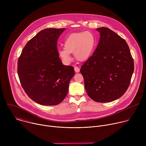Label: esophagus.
Instances as JSON below:
<instances>
[{
	"instance_id": "obj_1",
	"label": "esophagus",
	"mask_w": 146,
	"mask_h": 146,
	"mask_svg": "<svg viewBox=\"0 0 146 146\" xmlns=\"http://www.w3.org/2000/svg\"><path fill=\"white\" fill-rule=\"evenodd\" d=\"M74 69V71H75L76 73H78V72H80V68H78V67H77V66H75Z\"/></svg>"
}]
</instances>
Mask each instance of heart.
Masks as SVG:
<instances>
[{
  "label": "heart",
  "instance_id": "b5f03b06",
  "mask_svg": "<svg viewBox=\"0 0 146 146\" xmlns=\"http://www.w3.org/2000/svg\"><path fill=\"white\" fill-rule=\"evenodd\" d=\"M96 38L91 32L86 31L70 35L64 41V49L58 50V54L64 64H69L74 54L76 59L80 62L88 60L95 48Z\"/></svg>",
  "mask_w": 146,
  "mask_h": 146
}]
</instances>
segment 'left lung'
<instances>
[{
	"label": "left lung",
	"mask_w": 146,
	"mask_h": 146,
	"mask_svg": "<svg viewBox=\"0 0 146 146\" xmlns=\"http://www.w3.org/2000/svg\"><path fill=\"white\" fill-rule=\"evenodd\" d=\"M96 30L100 33L99 43L80 72L88 95L96 102H110L127 91L134 62L125 40L108 28Z\"/></svg>",
	"instance_id": "left-lung-1"
}]
</instances>
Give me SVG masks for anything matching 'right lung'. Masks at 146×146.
Listing matches in <instances>:
<instances>
[{"label":"right lung","mask_w":146,"mask_h":146,"mask_svg":"<svg viewBox=\"0 0 146 146\" xmlns=\"http://www.w3.org/2000/svg\"><path fill=\"white\" fill-rule=\"evenodd\" d=\"M65 28H48L39 32L23 48L18 60V75L28 96L44 106L62 102L74 75V68L63 65L57 41Z\"/></svg>","instance_id":"obj_1"}]
</instances>
